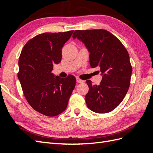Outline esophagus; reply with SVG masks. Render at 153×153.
I'll use <instances>...</instances> for the list:
<instances>
[{
	"label": "esophagus",
	"mask_w": 153,
	"mask_h": 153,
	"mask_svg": "<svg viewBox=\"0 0 153 153\" xmlns=\"http://www.w3.org/2000/svg\"><path fill=\"white\" fill-rule=\"evenodd\" d=\"M76 82L77 83H84V81L80 79V78H76Z\"/></svg>",
	"instance_id": "obj_1"
}]
</instances>
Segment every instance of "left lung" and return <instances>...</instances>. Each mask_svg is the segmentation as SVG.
I'll return each instance as SVG.
<instances>
[{"instance_id": "left-lung-1", "label": "left lung", "mask_w": 153, "mask_h": 153, "mask_svg": "<svg viewBox=\"0 0 153 153\" xmlns=\"http://www.w3.org/2000/svg\"><path fill=\"white\" fill-rule=\"evenodd\" d=\"M73 38L80 40L89 51L92 68H100L102 75L99 85L86 81L89 92L87 107L94 112L108 113L122 102L130 85L132 67L128 51L122 43L104 29L76 30Z\"/></svg>"}]
</instances>
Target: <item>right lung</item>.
Returning <instances> with one entry per match:
<instances>
[{"label":"right lung","instance_id":"1","mask_svg":"<svg viewBox=\"0 0 153 153\" xmlns=\"http://www.w3.org/2000/svg\"><path fill=\"white\" fill-rule=\"evenodd\" d=\"M73 30L45 32L30 39L23 48L18 61V78L27 102L37 112L49 117L66 110L76 84L69 75L55 76L53 64L62 59V48Z\"/></svg>","mask_w":153,"mask_h":153}]
</instances>
